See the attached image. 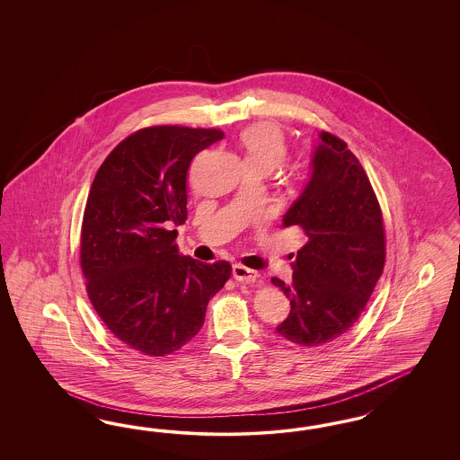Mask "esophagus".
Listing matches in <instances>:
<instances>
[{
	"instance_id": "esophagus-1",
	"label": "esophagus",
	"mask_w": 460,
	"mask_h": 460,
	"mask_svg": "<svg viewBox=\"0 0 460 460\" xmlns=\"http://www.w3.org/2000/svg\"><path fill=\"white\" fill-rule=\"evenodd\" d=\"M233 277L243 283H254L260 275L246 266L234 265L233 266Z\"/></svg>"
}]
</instances>
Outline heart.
I'll return each instance as SVG.
<instances>
[{
    "label": "heart",
    "mask_w": 460,
    "mask_h": 460,
    "mask_svg": "<svg viewBox=\"0 0 460 460\" xmlns=\"http://www.w3.org/2000/svg\"><path fill=\"white\" fill-rule=\"evenodd\" d=\"M241 145L248 164H263L268 167H279L287 156V143L279 126L258 123L241 133Z\"/></svg>",
    "instance_id": "b5f03b06"
}]
</instances>
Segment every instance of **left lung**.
<instances>
[{
	"label": "left lung",
	"mask_w": 460,
	"mask_h": 460,
	"mask_svg": "<svg viewBox=\"0 0 460 460\" xmlns=\"http://www.w3.org/2000/svg\"><path fill=\"white\" fill-rule=\"evenodd\" d=\"M304 192L283 216L306 244L293 261L292 283L271 279L292 310L277 332L317 348L348 332L361 317L386 258L376 194L346 141L322 131Z\"/></svg>",
	"instance_id": "8db88e82"
}]
</instances>
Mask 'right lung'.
Listing matches in <instances>:
<instances>
[{
	"instance_id": "1",
	"label": "right lung",
	"mask_w": 460,
	"mask_h": 460,
	"mask_svg": "<svg viewBox=\"0 0 460 460\" xmlns=\"http://www.w3.org/2000/svg\"><path fill=\"white\" fill-rule=\"evenodd\" d=\"M221 129L152 126L123 139L99 167L84 209L81 268L106 327L146 356H167L194 337L231 265L179 254L187 172Z\"/></svg>"
}]
</instances>
